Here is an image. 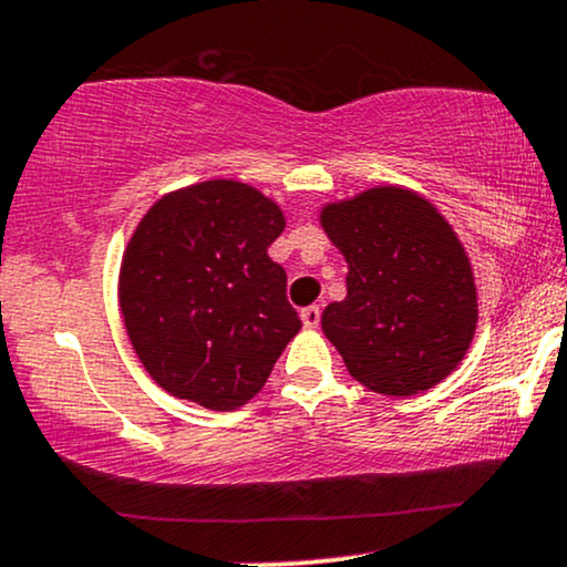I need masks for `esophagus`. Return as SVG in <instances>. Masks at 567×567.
Masks as SVG:
<instances>
[{"label":"esophagus","mask_w":567,"mask_h":567,"mask_svg":"<svg viewBox=\"0 0 567 567\" xmlns=\"http://www.w3.org/2000/svg\"><path fill=\"white\" fill-rule=\"evenodd\" d=\"M319 319H322V309H319V306H306V309H301V322L303 327H309V330L319 327Z\"/></svg>","instance_id":"obj_1"}]
</instances>
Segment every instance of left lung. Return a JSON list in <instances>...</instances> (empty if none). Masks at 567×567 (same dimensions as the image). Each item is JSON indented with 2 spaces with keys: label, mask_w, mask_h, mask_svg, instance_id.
<instances>
[{
  "label": "left lung",
  "mask_w": 567,
  "mask_h": 567,
  "mask_svg": "<svg viewBox=\"0 0 567 567\" xmlns=\"http://www.w3.org/2000/svg\"><path fill=\"white\" fill-rule=\"evenodd\" d=\"M319 224L349 264L346 298L322 311V330L351 378L404 399L446 380L478 327L473 266L452 224L395 184L327 203Z\"/></svg>",
  "instance_id": "obj_1"
}]
</instances>
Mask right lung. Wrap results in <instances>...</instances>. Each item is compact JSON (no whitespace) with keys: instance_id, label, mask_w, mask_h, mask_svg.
I'll return each instance as SVG.
<instances>
[{"instance_id":"1","label":"right lung","mask_w":567,"mask_h":567,"mask_svg":"<svg viewBox=\"0 0 567 567\" xmlns=\"http://www.w3.org/2000/svg\"><path fill=\"white\" fill-rule=\"evenodd\" d=\"M285 214L261 189L208 179L150 206L118 275L124 324L150 378L176 399L231 412L261 391L301 319L266 248Z\"/></svg>"}]
</instances>
